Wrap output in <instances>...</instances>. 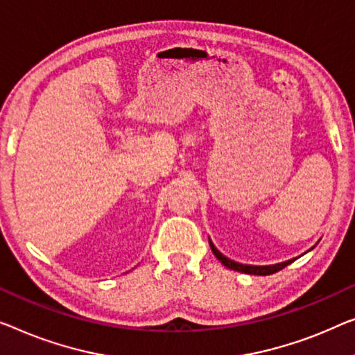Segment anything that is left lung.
Returning <instances> with one entry per match:
<instances>
[{
	"label": "left lung",
	"mask_w": 355,
	"mask_h": 355,
	"mask_svg": "<svg viewBox=\"0 0 355 355\" xmlns=\"http://www.w3.org/2000/svg\"><path fill=\"white\" fill-rule=\"evenodd\" d=\"M209 244L211 252H214V255L218 258L221 261V264H225L228 269H232V271H237V272H244V274H253V276H269V274H274L280 271V269H284L285 266H288L290 263H293L296 258H292V260H287V261H282V263H276V264H268V266H255V264H242V263H237V261H232L231 258L225 257L223 253H221L218 248L214 245V242L209 239ZM314 248V247H313ZM308 252H311V248Z\"/></svg>",
	"instance_id": "obj_1"
}]
</instances>
